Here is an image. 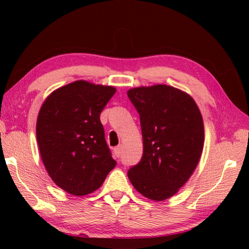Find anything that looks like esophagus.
<instances>
[{"mask_svg": "<svg viewBox=\"0 0 249 249\" xmlns=\"http://www.w3.org/2000/svg\"><path fill=\"white\" fill-rule=\"evenodd\" d=\"M114 154L116 157H120L121 156V153H122V145H118L116 147H114Z\"/></svg>", "mask_w": 249, "mask_h": 249, "instance_id": "obj_1", "label": "esophagus"}]
</instances>
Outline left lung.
Instances as JSON below:
<instances>
[{
	"label": "left lung",
	"instance_id": "1",
	"mask_svg": "<svg viewBox=\"0 0 249 249\" xmlns=\"http://www.w3.org/2000/svg\"><path fill=\"white\" fill-rule=\"evenodd\" d=\"M127 96L140 116L143 154L127 176L144 197L161 201L176 194L197 167L203 150V121L195 100L158 84Z\"/></svg>",
	"mask_w": 249,
	"mask_h": 249
}]
</instances>
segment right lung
I'll return each instance as SVG.
<instances>
[{"label": "right lung", "instance_id": "obj_1", "mask_svg": "<svg viewBox=\"0 0 249 249\" xmlns=\"http://www.w3.org/2000/svg\"><path fill=\"white\" fill-rule=\"evenodd\" d=\"M115 92L113 87L75 81L41 106L36 124L41 160L52 181L67 193H93L115 167L99 119Z\"/></svg>", "mask_w": 249, "mask_h": 249}]
</instances>
